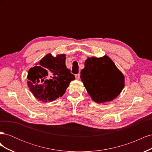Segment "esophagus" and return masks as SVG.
<instances>
[{
    "label": "esophagus",
    "mask_w": 152,
    "mask_h": 152,
    "mask_svg": "<svg viewBox=\"0 0 152 152\" xmlns=\"http://www.w3.org/2000/svg\"><path fill=\"white\" fill-rule=\"evenodd\" d=\"M75 79L77 80H79L80 79V73H78V74L75 75Z\"/></svg>",
    "instance_id": "1"
}]
</instances>
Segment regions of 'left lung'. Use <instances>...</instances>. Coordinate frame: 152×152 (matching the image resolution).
Here are the masks:
<instances>
[{"instance_id":"1","label":"left lung","mask_w":152,"mask_h":152,"mask_svg":"<svg viewBox=\"0 0 152 152\" xmlns=\"http://www.w3.org/2000/svg\"><path fill=\"white\" fill-rule=\"evenodd\" d=\"M80 78L94 102L113 100L124 87V76L109 57L88 58L80 72Z\"/></svg>"}]
</instances>
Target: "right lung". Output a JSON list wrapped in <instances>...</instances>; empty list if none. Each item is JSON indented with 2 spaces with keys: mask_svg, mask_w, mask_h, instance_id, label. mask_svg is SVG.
I'll return each instance as SVG.
<instances>
[{
  "mask_svg": "<svg viewBox=\"0 0 152 152\" xmlns=\"http://www.w3.org/2000/svg\"><path fill=\"white\" fill-rule=\"evenodd\" d=\"M65 54H47L28 73V86L35 97L50 102L61 97L75 75L65 65Z\"/></svg>",
  "mask_w": 152,
  "mask_h": 152,
  "instance_id": "obj_1",
  "label": "right lung"
}]
</instances>
